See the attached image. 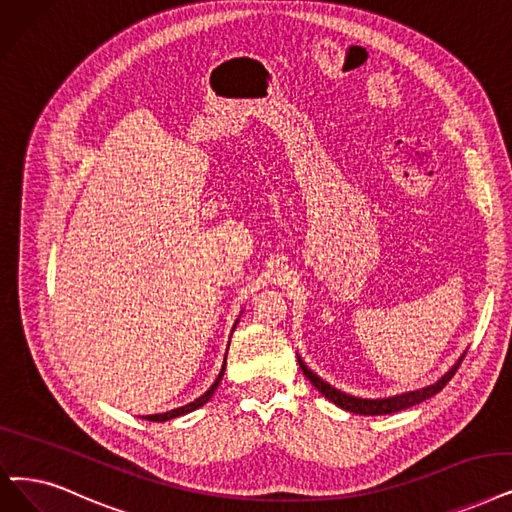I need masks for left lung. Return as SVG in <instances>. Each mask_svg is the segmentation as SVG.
<instances>
[{"label":"left lung","instance_id":"obj_1","mask_svg":"<svg viewBox=\"0 0 512 512\" xmlns=\"http://www.w3.org/2000/svg\"><path fill=\"white\" fill-rule=\"evenodd\" d=\"M464 355L458 359V363L449 370L441 380H437L435 384L426 386V388H420V391H412V393H403V395H397V397H388V399H359V397H351L346 393H340L336 391L334 386H330L327 382H323L319 376H315L309 367H306L302 363V359L298 357V363H300V370L302 374L311 380V384L317 388V391L325 397L330 399L332 403H336L338 407H342V410L351 412V414H361V416H382V414H395V412H401V410H407V407L412 405H418L422 401H426L428 397L437 395L441 388L452 380V376L458 372V367L462 363Z\"/></svg>","mask_w":512,"mask_h":512}]
</instances>
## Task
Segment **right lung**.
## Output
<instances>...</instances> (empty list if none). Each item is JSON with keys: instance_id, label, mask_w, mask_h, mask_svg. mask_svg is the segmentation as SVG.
Wrapping results in <instances>:
<instances>
[{"instance_id": "add662e5", "label": "right lung", "mask_w": 512, "mask_h": 512, "mask_svg": "<svg viewBox=\"0 0 512 512\" xmlns=\"http://www.w3.org/2000/svg\"><path fill=\"white\" fill-rule=\"evenodd\" d=\"M224 363H227V357H224ZM222 376H224V365H222V370H220V374H218L216 382H214V384L208 388V391L203 393L199 399H195V401H193V403H189V405L176 407V410H172V412H166V414H153V416H147V420H151V422H166V420H172V418H178V416H182V414H189V412L197 410V407H201L203 403H208V401H210V397L214 395V391H216V388H218V384H220Z\"/></svg>"}]
</instances>
